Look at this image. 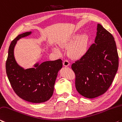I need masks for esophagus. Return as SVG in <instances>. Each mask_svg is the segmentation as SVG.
Masks as SVG:
<instances>
[{
	"label": "esophagus",
	"mask_w": 122,
	"mask_h": 122,
	"mask_svg": "<svg viewBox=\"0 0 122 122\" xmlns=\"http://www.w3.org/2000/svg\"><path fill=\"white\" fill-rule=\"evenodd\" d=\"M63 65L66 67L70 65L69 61H67V60H65V61H63Z\"/></svg>",
	"instance_id": "obj_1"
}]
</instances>
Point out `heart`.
<instances>
[{
  "label": "heart",
  "mask_w": 122,
  "mask_h": 122,
  "mask_svg": "<svg viewBox=\"0 0 122 122\" xmlns=\"http://www.w3.org/2000/svg\"><path fill=\"white\" fill-rule=\"evenodd\" d=\"M62 48L69 47L68 53L70 56L75 59H79L85 55L87 51V38L85 35L75 37L72 39L60 44ZM54 51L59 52L58 49L55 48Z\"/></svg>",
  "instance_id": "b5f03b06"
}]
</instances>
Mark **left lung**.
Returning <instances> with one entry per match:
<instances>
[{"label":"left lung","instance_id":"1","mask_svg":"<svg viewBox=\"0 0 122 122\" xmlns=\"http://www.w3.org/2000/svg\"><path fill=\"white\" fill-rule=\"evenodd\" d=\"M97 30L95 43L85 56L71 65L77 91L88 98L98 97L108 90L118 67L114 38L99 24Z\"/></svg>","mask_w":122,"mask_h":122}]
</instances>
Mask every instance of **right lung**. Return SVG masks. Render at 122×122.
I'll list each match as a JSON object with an SVG mask.
<instances>
[{
    "label": "right lung",
    "instance_id": "obj_1",
    "mask_svg": "<svg viewBox=\"0 0 122 122\" xmlns=\"http://www.w3.org/2000/svg\"><path fill=\"white\" fill-rule=\"evenodd\" d=\"M31 33L27 32L20 34L12 41L6 62V71L11 86L17 96L29 102L43 103L52 96L58 72L62 67L63 63L59 59L37 64L36 68L24 70L20 67L14 57V47L19 38Z\"/></svg>",
    "mask_w": 122,
    "mask_h": 122
}]
</instances>
